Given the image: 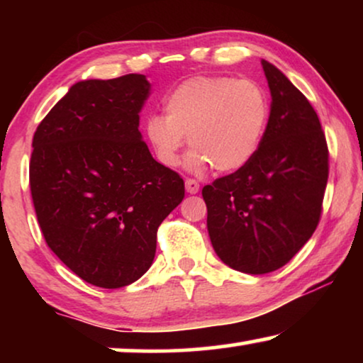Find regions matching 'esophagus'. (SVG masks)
<instances>
[{
  "label": "esophagus",
  "instance_id": "esophagus-1",
  "mask_svg": "<svg viewBox=\"0 0 363 363\" xmlns=\"http://www.w3.org/2000/svg\"><path fill=\"white\" fill-rule=\"evenodd\" d=\"M185 188H186V191L190 193V195H195V193L200 191V183H198L196 180H193V178H186Z\"/></svg>",
  "mask_w": 363,
  "mask_h": 363
}]
</instances>
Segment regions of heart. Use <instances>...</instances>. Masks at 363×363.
<instances>
[{"mask_svg": "<svg viewBox=\"0 0 363 363\" xmlns=\"http://www.w3.org/2000/svg\"><path fill=\"white\" fill-rule=\"evenodd\" d=\"M165 116H150L145 137L158 162L180 163L182 148H195L191 170L213 165L231 173L246 167L264 140L271 116L266 89L255 81L228 76H198L178 84L163 99Z\"/></svg>", "mask_w": 363, "mask_h": 363, "instance_id": "1", "label": "heart"}]
</instances>
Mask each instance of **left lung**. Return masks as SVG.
<instances>
[{
    "instance_id": "obj_1",
    "label": "left lung",
    "mask_w": 363,
    "mask_h": 363,
    "mask_svg": "<svg viewBox=\"0 0 363 363\" xmlns=\"http://www.w3.org/2000/svg\"><path fill=\"white\" fill-rule=\"evenodd\" d=\"M271 116L256 157L203 188L208 233L220 259L246 274L279 269L319 225L329 178V148L304 94L261 61Z\"/></svg>"
}]
</instances>
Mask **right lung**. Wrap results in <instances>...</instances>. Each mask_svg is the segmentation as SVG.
Wrapping results in <instances>:
<instances>
[{"instance_id": "right-lung-1", "label": "right lung", "mask_w": 363, "mask_h": 363, "mask_svg": "<svg viewBox=\"0 0 363 363\" xmlns=\"http://www.w3.org/2000/svg\"><path fill=\"white\" fill-rule=\"evenodd\" d=\"M148 94L143 74L76 82L34 132L29 185L44 240L104 289L145 274L158 226L185 196L183 178L142 140Z\"/></svg>"}]
</instances>
